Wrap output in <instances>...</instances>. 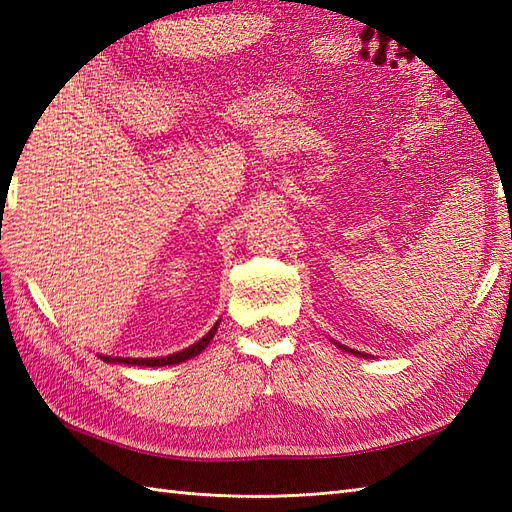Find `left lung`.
<instances>
[{"instance_id":"1","label":"left lung","mask_w":512,"mask_h":512,"mask_svg":"<svg viewBox=\"0 0 512 512\" xmlns=\"http://www.w3.org/2000/svg\"><path fill=\"white\" fill-rule=\"evenodd\" d=\"M341 347V350H345V352H350V354H354V356H361V358H367L369 354H363V352H358V350H350V347H345V345H341V343H336Z\"/></svg>"}]
</instances>
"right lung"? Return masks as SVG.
<instances>
[{"mask_svg":"<svg viewBox=\"0 0 512 512\" xmlns=\"http://www.w3.org/2000/svg\"><path fill=\"white\" fill-rule=\"evenodd\" d=\"M217 325H220V321H217L213 328L206 332L202 339L198 343H193L189 347H184V350L180 352H173L169 356H156V358H123V356H105L101 354V358L105 363H121V365H132V367H165V365H178V363H184L189 361V358L198 356L206 345H209L213 341V336L217 332Z\"/></svg>","mask_w":512,"mask_h":512,"instance_id":"right-lung-1","label":"right lung"}]
</instances>
